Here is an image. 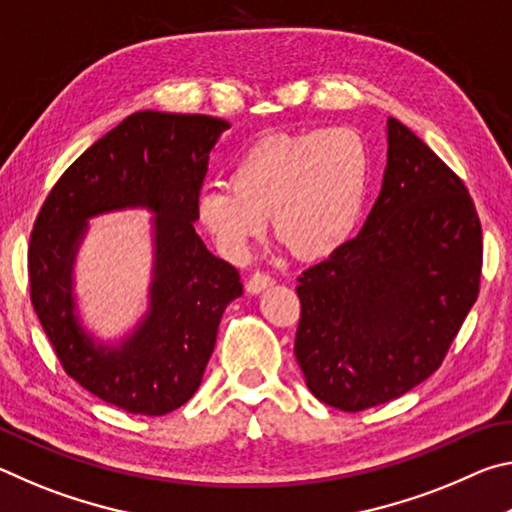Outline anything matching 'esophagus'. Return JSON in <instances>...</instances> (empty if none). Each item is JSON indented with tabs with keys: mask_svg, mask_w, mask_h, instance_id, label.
Instances as JSON below:
<instances>
[{
	"mask_svg": "<svg viewBox=\"0 0 512 512\" xmlns=\"http://www.w3.org/2000/svg\"><path fill=\"white\" fill-rule=\"evenodd\" d=\"M271 284H273V277L271 275H268L266 271H255L253 275L248 277L246 289L250 293H259V291H264L266 287H271Z\"/></svg>",
	"mask_w": 512,
	"mask_h": 512,
	"instance_id": "esophagus-1",
	"label": "esophagus"
}]
</instances>
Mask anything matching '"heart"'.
<instances>
[{
	"label": "heart",
	"mask_w": 512,
	"mask_h": 512,
	"mask_svg": "<svg viewBox=\"0 0 512 512\" xmlns=\"http://www.w3.org/2000/svg\"><path fill=\"white\" fill-rule=\"evenodd\" d=\"M368 173V146L352 128L273 135L232 164L228 185L207 187L196 212L232 262L248 257L266 216L273 235L293 255L323 257L339 248L357 223Z\"/></svg>",
	"instance_id": "heart-1"
}]
</instances>
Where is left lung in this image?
I'll list each match as a JSON object with an SVG mask.
<instances>
[{"mask_svg": "<svg viewBox=\"0 0 512 512\" xmlns=\"http://www.w3.org/2000/svg\"><path fill=\"white\" fill-rule=\"evenodd\" d=\"M481 221L461 178L388 117V160L354 239L298 277L309 391L357 413L433 375L479 298Z\"/></svg>", "mask_w": 512, "mask_h": 512, "instance_id": "left-lung-1", "label": "left lung"}]
</instances>
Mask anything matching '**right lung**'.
<instances>
[{
  "instance_id": "right-lung-1",
  "label": "right lung",
  "mask_w": 512,
  "mask_h": 512,
  "mask_svg": "<svg viewBox=\"0 0 512 512\" xmlns=\"http://www.w3.org/2000/svg\"><path fill=\"white\" fill-rule=\"evenodd\" d=\"M228 121L140 110L94 142L51 187L29 241L33 309L69 377L117 409L164 415L201 386L225 307L241 296L239 273L196 235L207 158ZM156 217L152 309L119 349L94 346L71 309V262L84 221L121 206Z\"/></svg>"
}]
</instances>
